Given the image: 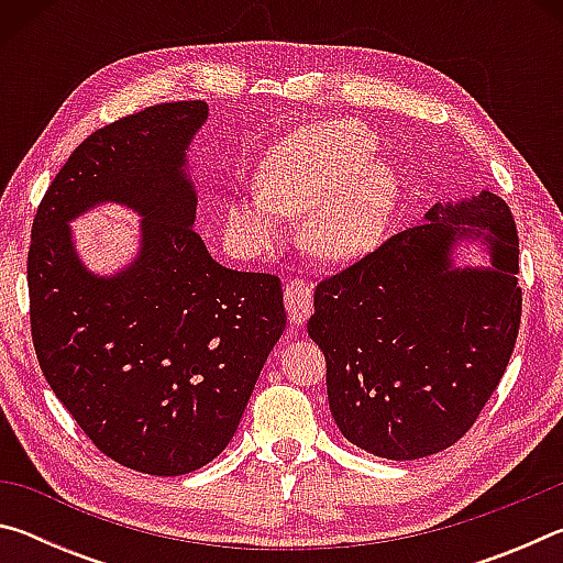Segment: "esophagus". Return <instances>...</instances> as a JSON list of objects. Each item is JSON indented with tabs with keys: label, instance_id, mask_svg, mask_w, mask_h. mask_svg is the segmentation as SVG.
<instances>
[{
	"label": "esophagus",
	"instance_id": "esophagus-1",
	"mask_svg": "<svg viewBox=\"0 0 563 563\" xmlns=\"http://www.w3.org/2000/svg\"><path fill=\"white\" fill-rule=\"evenodd\" d=\"M285 310L295 325H302L312 310V290L305 280H290L285 285Z\"/></svg>",
	"mask_w": 563,
	"mask_h": 563
}]
</instances>
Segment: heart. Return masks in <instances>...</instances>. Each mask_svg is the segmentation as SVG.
I'll list each match as a JSON object with an SVG mask.
<instances>
[{"label":"heart","mask_w":563,"mask_h":563,"mask_svg":"<svg viewBox=\"0 0 563 563\" xmlns=\"http://www.w3.org/2000/svg\"><path fill=\"white\" fill-rule=\"evenodd\" d=\"M377 139L357 121L316 123L265 156L258 194L225 206L238 243L265 251L283 238L285 218L308 216L305 245L328 263L360 258L383 241L397 211L402 178L377 158Z\"/></svg>","instance_id":"heart-1"}]
</instances>
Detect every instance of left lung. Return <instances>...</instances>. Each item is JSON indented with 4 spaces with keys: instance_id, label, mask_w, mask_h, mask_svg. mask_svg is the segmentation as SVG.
Masks as SVG:
<instances>
[{
    "instance_id": "8db88e82",
    "label": "left lung",
    "mask_w": 563,
    "mask_h": 563,
    "mask_svg": "<svg viewBox=\"0 0 563 563\" xmlns=\"http://www.w3.org/2000/svg\"><path fill=\"white\" fill-rule=\"evenodd\" d=\"M479 242L489 266H456ZM519 235L492 190L434 203L316 290L308 335L328 362L342 437L385 460L452 446L476 422L509 365L521 320Z\"/></svg>"
}]
</instances>
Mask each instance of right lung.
<instances>
[{"mask_svg": "<svg viewBox=\"0 0 563 563\" xmlns=\"http://www.w3.org/2000/svg\"><path fill=\"white\" fill-rule=\"evenodd\" d=\"M206 119V101H176L93 131L44 194L26 261L46 383L99 452L156 476L225 450L285 330L280 280L216 263L194 231L188 148ZM103 202L145 218L137 258L111 276L68 228Z\"/></svg>", "mask_w": 563, "mask_h": 563, "instance_id": "right-lung-1", "label": "right lung"}]
</instances>
